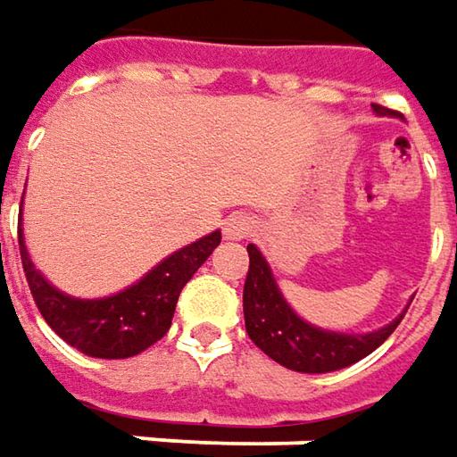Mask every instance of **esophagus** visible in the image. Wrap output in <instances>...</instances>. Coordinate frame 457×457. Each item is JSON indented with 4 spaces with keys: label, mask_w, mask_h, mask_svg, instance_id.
Masks as SVG:
<instances>
[{
    "label": "esophagus",
    "mask_w": 457,
    "mask_h": 457,
    "mask_svg": "<svg viewBox=\"0 0 457 457\" xmlns=\"http://www.w3.org/2000/svg\"><path fill=\"white\" fill-rule=\"evenodd\" d=\"M225 237L228 240H245L250 232L255 229V225H253V220H250L248 214H229L228 220H225Z\"/></svg>",
    "instance_id": "esophagus-1"
}]
</instances>
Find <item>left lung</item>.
Wrapping results in <instances>:
<instances>
[{
    "mask_svg": "<svg viewBox=\"0 0 457 457\" xmlns=\"http://www.w3.org/2000/svg\"><path fill=\"white\" fill-rule=\"evenodd\" d=\"M376 114H396L381 104H373ZM250 268L245 288H243V312H245V329L250 340L273 358L276 363L299 370V373H329L340 368L358 363L373 353L399 328L402 317L386 328L368 332V335H343V332H325L312 328L299 320L281 296L268 268L266 258L255 245H248Z\"/></svg>",
    "mask_w": 457,
    "mask_h": 457,
    "instance_id": "left-lung-1",
    "label": "left lung"
}]
</instances>
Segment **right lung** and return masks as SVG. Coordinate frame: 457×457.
<instances>
[{
  "label": "right lung",
  "mask_w": 457,
  "mask_h": 457,
  "mask_svg": "<svg viewBox=\"0 0 457 457\" xmlns=\"http://www.w3.org/2000/svg\"><path fill=\"white\" fill-rule=\"evenodd\" d=\"M17 240L32 299L50 329L91 358H132L169 332L181 288L220 245L222 235L217 229L176 250L143 281L107 299H73L61 294L32 266L22 240V225Z\"/></svg>",
  "instance_id": "add662e5"
}]
</instances>
